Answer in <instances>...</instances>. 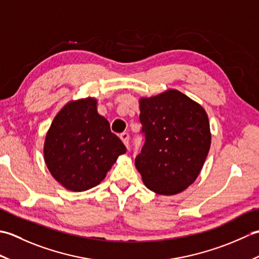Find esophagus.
<instances>
[{
    "label": "esophagus",
    "instance_id": "1",
    "mask_svg": "<svg viewBox=\"0 0 259 259\" xmlns=\"http://www.w3.org/2000/svg\"><path fill=\"white\" fill-rule=\"evenodd\" d=\"M120 139L122 140V142L124 144V146L128 148L129 147V140H130V137L128 134H121L120 135Z\"/></svg>",
    "mask_w": 259,
    "mask_h": 259
}]
</instances>
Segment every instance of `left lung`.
I'll return each mask as SVG.
<instances>
[{
    "label": "left lung",
    "instance_id": "8db88e82",
    "mask_svg": "<svg viewBox=\"0 0 259 259\" xmlns=\"http://www.w3.org/2000/svg\"><path fill=\"white\" fill-rule=\"evenodd\" d=\"M145 144L136 168L148 189L176 195L189 187L205 162L211 135L205 110L177 90L140 99Z\"/></svg>",
    "mask_w": 259,
    "mask_h": 259
}]
</instances>
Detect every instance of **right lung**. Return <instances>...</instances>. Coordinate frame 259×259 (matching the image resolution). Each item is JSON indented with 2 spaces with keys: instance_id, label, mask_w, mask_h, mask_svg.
Wrapping results in <instances>:
<instances>
[{
  "instance_id": "1",
  "label": "right lung",
  "mask_w": 259,
  "mask_h": 259,
  "mask_svg": "<svg viewBox=\"0 0 259 259\" xmlns=\"http://www.w3.org/2000/svg\"><path fill=\"white\" fill-rule=\"evenodd\" d=\"M126 151L97 111L93 98L71 101L56 115L45 142V160L65 188L84 191L99 185Z\"/></svg>"
}]
</instances>
